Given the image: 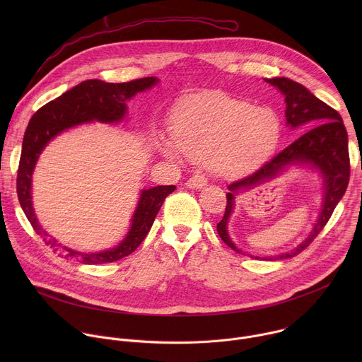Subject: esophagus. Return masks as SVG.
I'll list each match as a JSON object with an SVG mask.
<instances>
[{
    "instance_id": "esophagus-1",
    "label": "esophagus",
    "mask_w": 362,
    "mask_h": 362,
    "mask_svg": "<svg viewBox=\"0 0 362 362\" xmlns=\"http://www.w3.org/2000/svg\"><path fill=\"white\" fill-rule=\"evenodd\" d=\"M187 187H190V189H202V187H204L206 185H208V180H206V177L203 176V175H200V173H196V175H193L192 177H189V180H187Z\"/></svg>"
}]
</instances>
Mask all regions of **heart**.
<instances>
[{"mask_svg": "<svg viewBox=\"0 0 362 362\" xmlns=\"http://www.w3.org/2000/svg\"><path fill=\"white\" fill-rule=\"evenodd\" d=\"M282 123L268 107L223 94H193L172 116V139L160 150L170 159L180 153L204 160L222 176H239L267 162L279 144Z\"/></svg>", "mask_w": 362, "mask_h": 362, "instance_id": "obj_1", "label": "heart"}]
</instances>
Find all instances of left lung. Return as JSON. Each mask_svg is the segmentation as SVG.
Segmentation results:
<instances>
[{
  "label": "left lung",
  "instance_id": "obj_1",
  "mask_svg": "<svg viewBox=\"0 0 362 362\" xmlns=\"http://www.w3.org/2000/svg\"><path fill=\"white\" fill-rule=\"evenodd\" d=\"M267 83L275 86L285 95L286 103V124L291 129L308 124L314 126L298 137L292 144L279 151L274 159L267 162L261 169H257L252 175L239 179L228 186L226 193V209L222 221L218 223V233L222 240L232 247L235 252L242 253L240 249L235 246L228 235V221L235 206V196L242 189H250L253 186L268 182L285 170L289 165H309L320 170L324 182V202L320 218L305 240L300 242L291 252L278 255L276 257H264L265 261L286 259L303 249H306L311 242L318 236V233L328 223L335 206L344 196L348 182H349V153H348V134L342 119L337 110L329 107L327 103L317 98L311 91L302 84L289 80L286 77L265 78ZM317 126L315 127V124ZM253 257V256H252ZM255 259H259L256 256Z\"/></svg>",
  "mask_w": 362,
  "mask_h": 362
}]
</instances>
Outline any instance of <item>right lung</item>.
Listing matches in <instances>:
<instances>
[{
	"mask_svg": "<svg viewBox=\"0 0 362 362\" xmlns=\"http://www.w3.org/2000/svg\"><path fill=\"white\" fill-rule=\"evenodd\" d=\"M159 80L156 77H144L127 83H106L101 80H86L63 93L56 100H51L38 109L31 117L24 139L23 150L17 173V194L21 208L30 221L33 229L42 236L45 245L60 249L57 240L48 239L37 222L31 203V176L38 160L40 153L47 143L53 140L62 132L87 122L116 123L127 113L126 101L136 93L144 91ZM176 186H156L141 190L136 212L132 218V226L126 238L113 249L98 253H81L64 247V256L69 259L87 265H98L116 262L130 255L144 240L154 218L159 214L162 204Z\"/></svg>",
	"mask_w": 362,
	"mask_h": 362,
	"instance_id": "1",
	"label": "right lung"
}]
</instances>
